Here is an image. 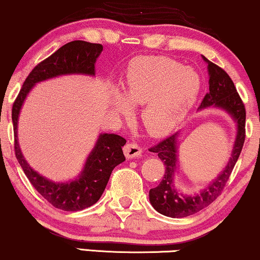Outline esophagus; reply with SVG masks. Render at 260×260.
I'll use <instances>...</instances> for the list:
<instances>
[{"mask_svg": "<svg viewBox=\"0 0 260 260\" xmlns=\"http://www.w3.org/2000/svg\"><path fill=\"white\" fill-rule=\"evenodd\" d=\"M124 153L127 159H134L142 154V147L136 142H129L124 147Z\"/></svg>", "mask_w": 260, "mask_h": 260, "instance_id": "1", "label": "esophagus"}]
</instances>
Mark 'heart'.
<instances>
[{"mask_svg": "<svg viewBox=\"0 0 260 260\" xmlns=\"http://www.w3.org/2000/svg\"><path fill=\"white\" fill-rule=\"evenodd\" d=\"M201 88L199 75L166 57H139L129 65L123 94L113 91V107L129 117L131 106H142L141 120L153 136L174 131L197 101Z\"/></svg>", "mask_w": 260, "mask_h": 260, "instance_id": "b5f03b06", "label": "heart"}]
</instances>
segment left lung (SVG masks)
Instances as JSON below:
<instances>
[{"instance_id": "1", "label": "left lung", "mask_w": 260, "mask_h": 260, "mask_svg": "<svg viewBox=\"0 0 260 260\" xmlns=\"http://www.w3.org/2000/svg\"><path fill=\"white\" fill-rule=\"evenodd\" d=\"M203 57L207 62L208 76H210L208 85L210 86H208V92L205 95L198 110L201 111L207 107L222 108L235 120L238 133H236V139L228 164L213 179V182L207 185L206 189L194 197L179 194L174 185L175 171L178 161L177 140L179 133L166 137L165 140L160 141L158 145L149 149L150 152L156 153L165 165V175L161 182L155 188L149 190V201L159 213L172 217V218H183V217L191 216L208 206L216 200L217 197H219L232 175L234 166L238 161L246 137L245 105L236 91L232 78L223 69H220L216 63L208 61L205 56Z\"/></svg>"}]
</instances>
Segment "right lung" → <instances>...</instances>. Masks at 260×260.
Wrapping results in <instances>:
<instances>
[{"label":"right lung","instance_id":"obj_1","mask_svg":"<svg viewBox=\"0 0 260 260\" xmlns=\"http://www.w3.org/2000/svg\"><path fill=\"white\" fill-rule=\"evenodd\" d=\"M102 49L101 44L85 41L66 43L32 70L13 104L15 156L35 189L48 203L62 211L84 210L98 203L113 169L125 160L123 147L126 140L115 134H101L78 177L69 182H54L35 171L22 155L18 142L19 113L36 83L65 75L95 76V62Z\"/></svg>","mask_w":260,"mask_h":260}]
</instances>
